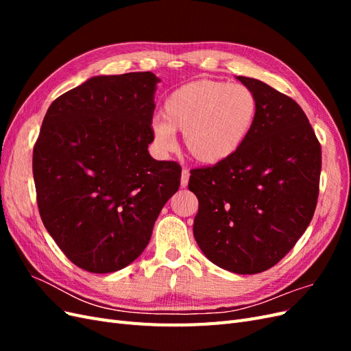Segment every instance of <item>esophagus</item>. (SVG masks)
Masks as SVG:
<instances>
[{
	"mask_svg": "<svg viewBox=\"0 0 351 351\" xmlns=\"http://www.w3.org/2000/svg\"><path fill=\"white\" fill-rule=\"evenodd\" d=\"M189 177H190L189 169H187V168H183V169H182V180H180V183H182V187H186V186H187Z\"/></svg>",
	"mask_w": 351,
	"mask_h": 351,
	"instance_id": "obj_1",
	"label": "esophagus"
}]
</instances>
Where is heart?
<instances>
[{
    "label": "heart",
    "mask_w": 351,
    "mask_h": 351,
    "mask_svg": "<svg viewBox=\"0 0 351 351\" xmlns=\"http://www.w3.org/2000/svg\"><path fill=\"white\" fill-rule=\"evenodd\" d=\"M162 114L151 124L158 152L173 149L177 130L183 132L184 146L195 161L217 165L247 141L256 121L258 99L243 84L200 79L169 93Z\"/></svg>",
    "instance_id": "b5f03b06"
}]
</instances>
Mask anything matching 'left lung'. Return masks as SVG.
I'll list each match as a JSON object with an SVG mask.
<instances>
[{
  "label": "left lung",
  "instance_id": "obj_1",
  "mask_svg": "<svg viewBox=\"0 0 351 351\" xmlns=\"http://www.w3.org/2000/svg\"><path fill=\"white\" fill-rule=\"evenodd\" d=\"M258 99L247 141L227 161L190 171L199 200L193 236L205 256L234 274L278 263L311 224L321 145L299 104L258 79L237 76Z\"/></svg>",
  "mask_w": 351,
  "mask_h": 351
}]
</instances>
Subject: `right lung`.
Instances as JSON below:
<instances>
[{
    "label": "right lung",
    "instance_id": "right-lung-1",
    "mask_svg": "<svg viewBox=\"0 0 351 351\" xmlns=\"http://www.w3.org/2000/svg\"><path fill=\"white\" fill-rule=\"evenodd\" d=\"M151 71L95 76L48 108L34 149L39 214L79 268L108 274L141 256L182 168L156 161Z\"/></svg>",
    "mask_w": 351,
    "mask_h": 351
}]
</instances>
